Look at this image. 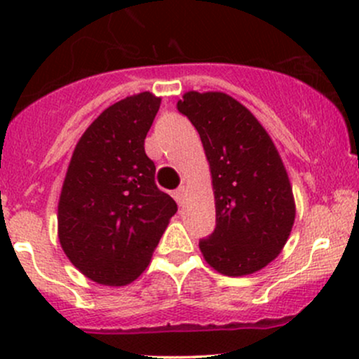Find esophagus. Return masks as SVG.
<instances>
[{
    "mask_svg": "<svg viewBox=\"0 0 359 359\" xmlns=\"http://www.w3.org/2000/svg\"><path fill=\"white\" fill-rule=\"evenodd\" d=\"M174 199L177 201V204H179V205L184 204V199H185V187H184V185H180L179 189H175Z\"/></svg>",
    "mask_w": 359,
    "mask_h": 359,
    "instance_id": "34e87169",
    "label": "esophagus"
}]
</instances>
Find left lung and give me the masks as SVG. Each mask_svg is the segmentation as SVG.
Returning <instances> with one entry per match:
<instances>
[{"label":"left lung","instance_id":"1","mask_svg":"<svg viewBox=\"0 0 359 359\" xmlns=\"http://www.w3.org/2000/svg\"><path fill=\"white\" fill-rule=\"evenodd\" d=\"M199 131L212 174L216 228L199 241L229 277L253 273L280 253L295 219L288 175L265 128L231 96L191 93L177 102Z\"/></svg>","mask_w":359,"mask_h":359}]
</instances>
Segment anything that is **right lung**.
Returning a JSON list of instances; mask_svg holds the SVG:
<instances>
[{
    "label": "right lung",
    "mask_w": 359,
    "mask_h": 359,
    "mask_svg": "<svg viewBox=\"0 0 359 359\" xmlns=\"http://www.w3.org/2000/svg\"><path fill=\"white\" fill-rule=\"evenodd\" d=\"M150 93L109 106L84 131L67 168L59 203V240L86 277L126 285L147 269L177 212L155 185L145 138L158 113Z\"/></svg>",
    "instance_id": "add662e5"
}]
</instances>
